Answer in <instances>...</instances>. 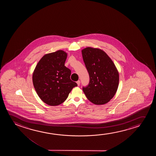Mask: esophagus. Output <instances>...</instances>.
<instances>
[{"instance_id":"obj_1","label":"esophagus","mask_w":156,"mask_h":156,"mask_svg":"<svg viewBox=\"0 0 156 156\" xmlns=\"http://www.w3.org/2000/svg\"><path fill=\"white\" fill-rule=\"evenodd\" d=\"M77 85H78V86L80 85V80H78V81H77Z\"/></svg>"}]
</instances>
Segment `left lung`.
Listing matches in <instances>:
<instances>
[{
    "instance_id": "8db88e82",
    "label": "left lung",
    "mask_w": 156,
    "mask_h": 156,
    "mask_svg": "<svg viewBox=\"0 0 156 156\" xmlns=\"http://www.w3.org/2000/svg\"><path fill=\"white\" fill-rule=\"evenodd\" d=\"M83 62L90 76V83L83 90L88 100L102 105L113 98L119 85V73L105 52L88 47L81 51Z\"/></svg>"
}]
</instances>
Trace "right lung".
<instances>
[{"instance_id":"1","label":"right lung","mask_w":156,"mask_h":156,"mask_svg":"<svg viewBox=\"0 0 156 156\" xmlns=\"http://www.w3.org/2000/svg\"><path fill=\"white\" fill-rule=\"evenodd\" d=\"M66 58L67 53L62 50L45 54L34 69V89L41 100L49 105H61L77 86L70 79V70L64 66Z\"/></svg>"}]
</instances>
